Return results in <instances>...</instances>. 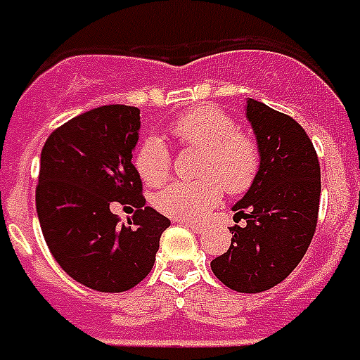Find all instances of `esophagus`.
I'll use <instances>...</instances> for the list:
<instances>
[{"label": "esophagus", "mask_w": 360, "mask_h": 360, "mask_svg": "<svg viewBox=\"0 0 360 360\" xmlns=\"http://www.w3.org/2000/svg\"><path fill=\"white\" fill-rule=\"evenodd\" d=\"M184 225L189 226V229L193 230V232H197V234H200V232H202V230H204L200 223H184Z\"/></svg>", "instance_id": "obj_1"}]
</instances>
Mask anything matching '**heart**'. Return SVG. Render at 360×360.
I'll use <instances>...</instances> for the list:
<instances>
[{
    "mask_svg": "<svg viewBox=\"0 0 360 360\" xmlns=\"http://www.w3.org/2000/svg\"><path fill=\"white\" fill-rule=\"evenodd\" d=\"M184 146L200 150L195 182H172L160 189L154 204L162 214L174 219H200L230 195L245 193L260 171L257 141L238 130L236 120L215 105H200L180 115L171 124ZM135 169L148 186H160L171 172V154L165 141L150 135L135 152Z\"/></svg>",
    "mask_w": 360,
    "mask_h": 360,
    "instance_id": "1",
    "label": "heart"
}]
</instances>
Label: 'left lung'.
<instances>
[{
  "instance_id": "8db88e82",
  "label": "left lung",
  "mask_w": 360,
  "mask_h": 360,
  "mask_svg": "<svg viewBox=\"0 0 360 360\" xmlns=\"http://www.w3.org/2000/svg\"><path fill=\"white\" fill-rule=\"evenodd\" d=\"M260 171L232 206L229 251L212 260V271L230 290L258 294L294 271L309 249L320 210V162L307 131L292 117L258 100H247Z\"/></svg>"
}]
</instances>
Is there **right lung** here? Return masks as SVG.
Segmentation results:
<instances>
[{"instance_id":"obj_1","label":"right lung","mask_w":360,"mask_h":360,"mask_svg":"<svg viewBox=\"0 0 360 360\" xmlns=\"http://www.w3.org/2000/svg\"><path fill=\"white\" fill-rule=\"evenodd\" d=\"M139 128L137 108L102 105L51 131L40 154L37 214L48 249L74 281L96 292L139 284L171 225L145 206L131 163ZM115 202L136 208L134 224L120 225Z\"/></svg>"}]
</instances>
